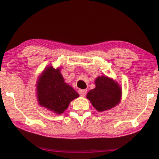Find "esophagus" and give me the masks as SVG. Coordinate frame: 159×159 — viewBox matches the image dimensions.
Instances as JSON below:
<instances>
[{
	"mask_svg": "<svg viewBox=\"0 0 159 159\" xmlns=\"http://www.w3.org/2000/svg\"><path fill=\"white\" fill-rule=\"evenodd\" d=\"M87 90H78V93H79L80 96H84L86 94H87Z\"/></svg>",
	"mask_w": 159,
	"mask_h": 159,
	"instance_id": "34e87169",
	"label": "esophagus"
}]
</instances>
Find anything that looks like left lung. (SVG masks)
I'll return each mask as SVG.
<instances>
[{
	"instance_id": "left-lung-1",
	"label": "left lung",
	"mask_w": 159,
	"mask_h": 159,
	"mask_svg": "<svg viewBox=\"0 0 159 159\" xmlns=\"http://www.w3.org/2000/svg\"><path fill=\"white\" fill-rule=\"evenodd\" d=\"M96 87L87 94V98L99 112L116 106L122 98V88L119 84L105 75L98 76L95 81Z\"/></svg>"
}]
</instances>
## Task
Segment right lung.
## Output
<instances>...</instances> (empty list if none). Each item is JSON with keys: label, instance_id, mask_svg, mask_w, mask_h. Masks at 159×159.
<instances>
[{"label": "right lung", "instance_id": "right-lung-1", "mask_svg": "<svg viewBox=\"0 0 159 159\" xmlns=\"http://www.w3.org/2000/svg\"><path fill=\"white\" fill-rule=\"evenodd\" d=\"M36 98L39 105L57 115L63 114L69 103L79 94L65 82L61 68L48 65L42 72L36 82Z\"/></svg>", "mask_w": 159, "mask_h": 159}]
</instances>
